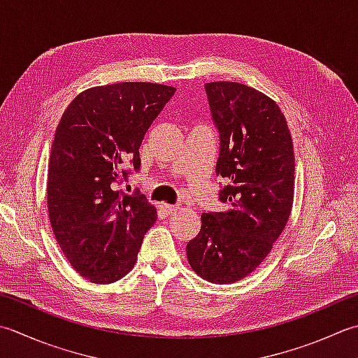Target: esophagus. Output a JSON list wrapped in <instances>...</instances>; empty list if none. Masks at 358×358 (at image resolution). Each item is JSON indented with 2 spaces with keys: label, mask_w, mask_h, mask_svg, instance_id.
Masks as SVG:
<instances>
[{
  "label": "esophagus",
  "mask_w": 358,
  "mask_h": 358,
  "mask_svg": "<svg viewBox=\"0 0 358 358\" xmlns=\"http://www.w3.org/2000/svg\"><path fill=\"white\" fill-rule=\"evenodd\" d=\"M161 209H163L164 214L172 215L173 213L178 211V206L177 205H169V203H163V205H161Z\"/></svg>",
  "instance_id": "34e87169"
}]
</instances>
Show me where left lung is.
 <instances>
[{
    "label": "left lung",
    "mask_w": 358,
    "mask_h": 358,
    "mask_svg": "<svg viewBox=\"0 0 358 358\" xmlns=\"http://www.w3.org/2000/svg\"><path fill=\"white\" fill-rule=\"evenodd\" d=\"M219 130L215 173L225 178L223 213H203L201 229L186 245L189 265L214 284H231L255 271L289 220L295 157L278 103L237 82L205 83Z\"/></svg>",
    "instance_id": "8db88e82"
}]
</instances>
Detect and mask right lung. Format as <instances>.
<instances>
[{"label":"right lung","instance_id":"obj_1","mask_svg":"<svg viewBox=\"0 0 358 358\" xmlns=\"http://www.w3.org/2000/svg\"><path fill=\"white\" fill-rule=\"evenodd\" d=\"M173 94L159 83H113L83 91L62 115L49 158V220L63 255L91 282L127 275L157 222L139 189L129 195L117 186L139 171L144 135Z\"/></svg>","mask_w":358,"mask_h":358}]
</instances>
